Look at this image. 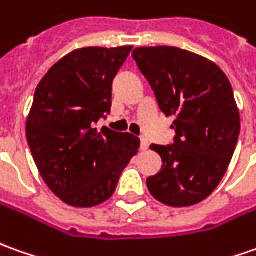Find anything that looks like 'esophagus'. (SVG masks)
<instances>
[{
  "mask_svg": "<svg viewBox=\"0 0 256 256\" xmlns=\"http://www.w3.org/2000/svg\"><path fill=\"white\" fill-rule=\"evenodd\" d=\"M147 148H148V142H147V138L142 137V138H140V150L146 151Z\"/></svg>",
  "mask_w": 256,
  "mask_h": 256,
  "instance_id": "1",
  "label": "esophagus"
}]
</instances>
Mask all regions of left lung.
<instances>
[{
	"mask_svg": "<svg viewBox=\"0 0 256 256\" xmlns=\"http://www.w3.org/2000/svg\"><path fill=\"white\" fill-rule=\"evenodd\" d=\"M132 57L160 110L175 118L174 144L151 146L162 166L147 178L150 194L172 208L204 200L223 179L240 136L228 78L213 62L178 48H138Z\"/></svg>",
	"mask_w": 256,
	"mask_h": 256,
	"instance_id": "left-lung-1",
	"label": "left lung"
}]
</instances>
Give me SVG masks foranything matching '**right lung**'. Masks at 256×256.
Masks as SVG:
<instances>
[{"instance_id":"add662e5","label":"right lung","mask_w":256,"mask_h":256,"mask_svg":"<svg viewBox=\"0 0 256 256\" xmlns=\"http://www.w3.org/2000/svg\"><path fill=\"white\" fill-rule=\"evenodd\" d=\"M132 48L74 50L48 70L34 91L28 144L46 185L70 206L108 200L140 147L130 133L94 128L110 112L112 82Z\"/></svg>"}]
</instances>
